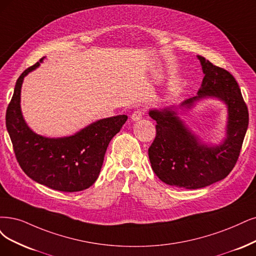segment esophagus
Listing matches in <instances>:
<instances>
[{"label":"esophagus","mask_w":256,"mask_h":256,"mask_svg":"<svg viewBox=\"0 0 256 256\" xmlns=\"http://www.w3.org/2000/svg\"><path fill=\"white\" fill-rule=\"evenodd\" d=\"M144 110H135L133 114H132L130 119L133 120V121H138V120H140L141 118L144 117Z\"/></svg>","instance_id":"1"}]
</instances>
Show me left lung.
I'll use <instances>...</instances> for the list:
<instances>
[{"instance_id": "obj_1", "label": "left lung", "mask_w": 256, "mask_h": 256, "mask_svg": "<svg viewBox=\"0 0 256 256\" xmlns=\"http://www.w3.org/2000/svg\"><path fill=\"white\" fill-rule=\"evenodd\" d=\"M197 58L204 74L197 96L177 108L148 110L157 122L156 137L148 148L150 166L160 180L184 188H204L228 176L238 159L249 123L248 108L235 78L204 56ZM208 98L220 100L228 110L226 137L220 145L204 144L178 117V109H190Z\"/></svg>"}]
</instances>
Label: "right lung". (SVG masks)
<instances>
[{
  "label": "right lung",
  "mask_w": 256,
  "mask_h": 256,
  "mask_svg": "<svg viewBox=\"0 0 256 256\" xmlns=\"http://www.w3.org/2000/svg\"><path fill=\"white\" fill-rule=\"evenodd\" d=\"M45 56L23 72L6 110V128L18 164L36 182L62 192L90 188L100 174L110 141L128 120L126 115L100 119L72 136L48 138L36 134L21 110L24 77L39 68Z\"/></svg>",
  "instance_id": "add662e5"
}]
</instances>
